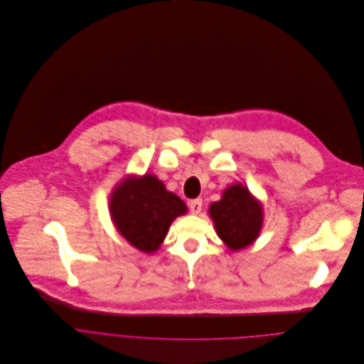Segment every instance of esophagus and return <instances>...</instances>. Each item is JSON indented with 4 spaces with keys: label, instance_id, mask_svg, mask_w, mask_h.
<instances>
[{
    "label": "esophagus",
    "instance_id": "34e87169",
    "mask_svg": "<svg viewBox=\"0 0 364 364\" xmlns=\"http://www.w3.org/2000/svg\"><path fill=\"white\" fill-rule=\"evenodd\" d=\"M188 208H190V211H191L193 214H198V213L201 211V208H203V200H201V198H194V200H191V201L188 203Z\"/></svg>",
    "mask_w": 364,
    "mask_h": 364
}]
</instances>
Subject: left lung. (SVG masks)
I'll return each instance as SVG.
<instances>
[{
  "mask_svg": "<svg viewBox=\"0 0 364 364\" xmlns=\"http://www.w3.org/2000/svg\"><path fill=\"white\" fill-rule=\"evenodd\" d=\"M218 237L231 250H241L257 238L263 225L262 204L241 184L228 187L208 210Z\"/></svg>",
  "mask_w": 364,
  "mask_h": 364,
  "instance_id": "obj_1",
  "label": "left lung"
}]
</instances>
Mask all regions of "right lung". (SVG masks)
<instances>
[{"instance_id": "add662e5", "label": "right lung", "mask_w": 364, "mask_h": 364, "mask_svg": "<svg viewBox=\"0 0 364 364\" xmlns=\"http://www.w3.org/2000/svg\"><path fill=\"white\" fill-rule=\"evenodd\" d=\"M112 221L132 246L151 253L167 235L173 220L187 211L184 201L154 176L126 178L109 198Z\"/></svg>"}]
</instances>
